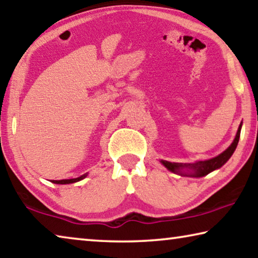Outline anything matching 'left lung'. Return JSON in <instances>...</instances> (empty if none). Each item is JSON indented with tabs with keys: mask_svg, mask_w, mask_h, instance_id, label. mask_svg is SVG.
<instances>
[{
	"mask_svg": "<svg viewBox=\"0 0 258 258\" xmlns=\"http://www.w3.org/2000/svg\"><path fill=\"white\" fill-rule=\"evenodd\" d=\"M241 125L242 123L240 124L237 135L233 140L232 145H231L228 149H226L224 152H222L221 155H218L215 158L208 159V160H204V161H197L195 164H181V163H171V161H166V160H161V163L167 167L169 171L174 172V173H182V169H189L191 172L189 175L190 176H196V177H200V176H205L207 175L215 169L220 168L223 166L226 161L230 159V157L232 156V154L235 150V148L238 146L239 142V138H240V131H241Z\"/></svg>",
	"mask_w": 258,
	"mask_h": 258,
	"instance_id": "1",
	"label": "left lung"
}]
</instances>
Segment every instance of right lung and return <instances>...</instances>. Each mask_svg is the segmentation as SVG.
<instances>
[{"instance_id": "1", "label": "right lung", "mask_w": 258, "mask_h": 258, "mask_svg": "<svg viewBox=\"0 0 258 258\" xmlns=\"http://www.w3.org/2000/svg\"><path fill=\"white\" fill-rule=\"evenodd\" d=\"M85 176H86V175H82V176L77 177V178H71V180H59V181L52 180L51 182H52V183H56V184H68V183H75V182L81 181V180H83V178H84Z\"/></svg>"}]
</instances>
